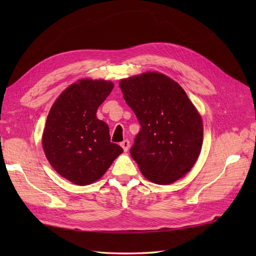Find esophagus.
Returning <instances> with one entry per match:
<instances>
[{
    "label": "esophagus",
    "mask_w": 256,
    "mask_h": 256,
    "mask_svg": "<svg viewBox=\"0 0 256 256\" xmlns=\"http://www.w3.org/2000/svg\"><path fill=\"white\" fill-rule=\"evenodd\" d=\"M121 146L123 148L124 152H128L130 148V140H124L123 142H121Z\"/></svg>",
    "instance_id": "esophagus-1"
}]
</instances>
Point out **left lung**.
I'll use <instances>...</instances> for the list:
<instances>
[{
    "label": "left lung",
    "mask_w": 256,
    "mask_h": 256,
    "mask_svg": "<svg viewBox=\"0 0 256 256\" xmlns=\"http://www.w3.org/2000/svg\"><path fill=\"white\" fill-rule=\"evenodd\" d=\"M124 100L140 125L130 150L143 175L158 184L182 177L194 165L202 145V121L186 92L157 72L123 79Z\"/></svg>",
    "instance_id": "8db88e82"
}]
</instances>
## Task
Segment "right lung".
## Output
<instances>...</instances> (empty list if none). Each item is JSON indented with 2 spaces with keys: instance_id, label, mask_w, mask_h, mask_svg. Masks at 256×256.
<instances>
[{
  "instance_id": "add662e5",
  "label": "right lung",
  "mask_w": 256,
  "mask_h": 256,
  "mask_svg": "<svg viewBox=\"0 0 256 256\" xmlns=\"http://www.w3.org/2000/svg\"><path fill=\"white\" fill-rule=\"evenodd\" d=\"M113 84L84 79L64 90L54 103L42 134V148L56 172L76 184L98 180L122 153L110 140L108 126L96 110Z\"/></svg>"
}]
</instances>
